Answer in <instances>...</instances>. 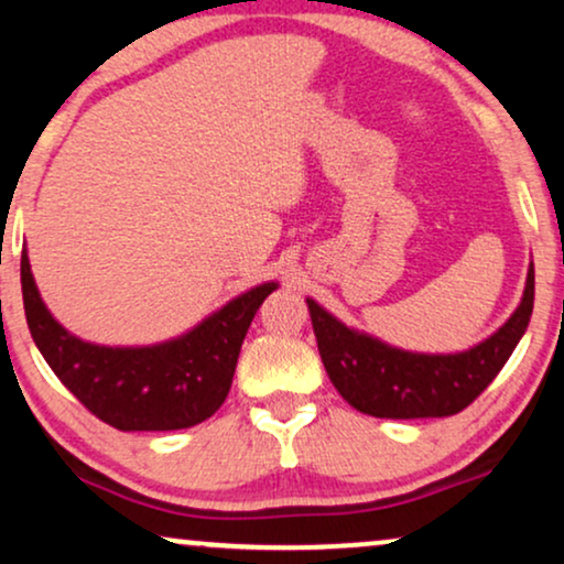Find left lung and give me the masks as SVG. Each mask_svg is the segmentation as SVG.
<instances>
[{"instance_id":"1","label":"left lung","mask_w":564,"mask_h":564,"mask_svg":"<svg viewBox=\"0 0 564 564\" xmlns=\"http://www.w3.org/2000/svg\"><path fill=\"white\" fill-rule=\"evenodd\" d=\"M325 372L344 401L380 419L453 416L487 390L516 351L533 312V262L516 312L481 344L455 354H422L356 330L306 299Z\"/></svg>"}]
</instances>
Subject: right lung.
Listing matches in <instances>:
<instances>
[{
  "instance_id": "1",
  "label": "right lung",
  "mask_w": 564,
  "mask_h": 564,
  "mask_svg": "<svg viewBox=\"0 0 564 564\" xmlns=\"http://www.w3.org/2000/svg\"><path fill=\"white\" fill-rule=\"evenodd\" d=\"M25 319L64 388L106 424L122 432L187 430L229 395L245 335L275 281L234 296L203 323L153 346H101L54 319L35 286L31 260H20Z\"/></svg>"
}]
</instances>
